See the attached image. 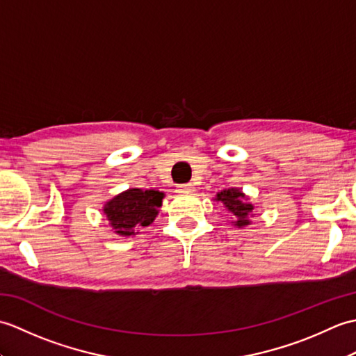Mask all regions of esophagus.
<instances>
[{
	"mask_svg": "<svg viewBox=\"0 0 356 356\" xmlns=\"http://www.w3.org/2000/svg\"><path fill=\"white\" fill-rule=\"evenodd\" d=\"M179 191H186V193H193L194 191V185L193 184H184L179 186Z\"/></svg>",
	"mask_w": 356,
	"mask_h": 356,
	"instance_id": "obj_1",
	"label": "esophagus"
}]
</instances>
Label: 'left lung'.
I'll return each instance as SVG.
<instances>
[{
	"label": "left lung",
	"instance_id": "1",
	"mask_svg": "<svg viewBox=\"0 0 356 356\" xmlns=\"http://www.w3.org/2000/svg\"><path fill=\"white\" fill-rule=\"evenodd\" d=\"M243 199H245V194L236 190V188H229V190H223L222 193L217 194V200L223 202V205L237 217V222H232V223H236L238 228L249 225L248 214H251L254 209L251 203H245Z\"/></svg>",
	"mask_w": 356,
	"mask_h": 356
}]
</instances>
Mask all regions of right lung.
<instances>
[{"instance_id":"right-lung-1","label":"right lung","mask_w":356,"mask_h":356,"mask_svg":"<svg viewBox=\"0 0 356 356\" xmlns=\"http://www.w3.org/2000/svg\"><path fill=\"white\" fill-rule=\"evenodd\" d=\"M163 193L154 190H128L116 195L104 208L111 222L113 229L120 236H133L134 228L148 226L157 216V208H161Z\"/></svg>"}]
</instances>
